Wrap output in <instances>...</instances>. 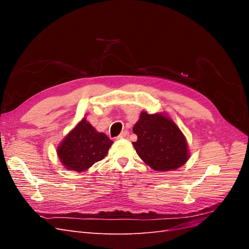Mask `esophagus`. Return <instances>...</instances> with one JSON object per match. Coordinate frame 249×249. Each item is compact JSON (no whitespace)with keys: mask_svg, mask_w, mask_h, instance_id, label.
I'll return each mask as SVG.
<instances>
[{"mask_svg":"<svg viewBox=\"0 0 249 249\" xmlns=\"http://www.w3.org/2000/svg\"><path fill=\"white\" fill-rule=\"evenodd\" d=\"M127 137H129V132L124 131V132L120 133L119 136H117V139H125Z\"/></svg>","mask_w":249,"mask_h":249,"instance_id":"1","label":"esophagus"}]
</instances>
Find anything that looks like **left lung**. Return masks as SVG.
Wrapping results in <instances>:
<instances>
[{"label": "left lung", "mask_w": 249, "mask_h": 249, "mask_svg": "<svg viewBox=\"0 0 249 249\" xmlns=\"http://www.w3.org/2000/svg\"><path fill=\"white\" fill-rule=\"evenodd\" d=\"M133 132L138 156L157 171H168L184 165L189 155L186 138L172 120L162 114L142 112Z\"/></svg>", "instance_id": "obj_1"}]
</instances>
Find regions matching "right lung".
<instances>
[{"label":"right lung","instance_id":"add662e5","mask_svg":"<svg viewBox=\"0 0 249 249\" xmlns=\"http://www.w3.org/2000/svg\"><path fill=\"white\" fill-rule=\"evenodd\" d=\"M113 141L82 119L57 149L59 159L67 169L84 171L106 157Z\"/></svg>","mask_w":249,"mask_h":249}]
</instances>
